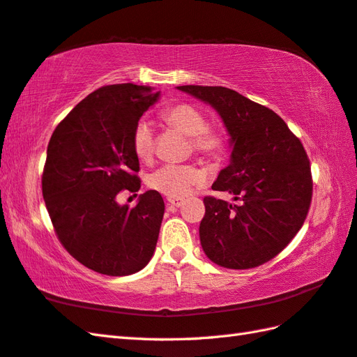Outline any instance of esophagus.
Returning <instances> with one entry per match:
<instances>
[{
  "mask_svg": "<svg viewBox=\"0 0 357 357\" xmlns=\"http://www.w3.org/2000/svg\"><path fill=\"white\" fill-rule=\"evenodd\" d=\"M167 202H169L173 207H181L184 204V199L183 198H167Z\"/></svg>",
  "mask_w": 357,
  "mask_h": 357,
  "instance_id": "1",
  "label": "esophagus"
}]
</instances>
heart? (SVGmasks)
<instances>
[{
  "instance_id": "obj_1",
  "label": "heart",
  "mask_w": 357,
  "mask_h": 357,
  "mask_svg": "<svg viewBox=\"0 0 357 357\" xmlns=\"http://www.w3.org/2000/svg\"><path fill=\"white\" fill-rule=\"evenodd\" d=\"M162 121L181 133L190 136L192 149L202 156L218 158L225 149L224 136L207 127L204 113L190 104H178L162 112ZM132 147L135 155L149 161L153 155V128L139 121L133 128ZM204 174L192 164H167L149 176V185L169 198H184L195 185L202 183Z\"/></svg>"
}]
</instances>
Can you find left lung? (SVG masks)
Returning <instances> with one entry per match:
<instances>
[{
    "mask_svg": "<svg viewBox=\"0 0 357 357\" xmlns=\"http://www.w3.org/2000/svg\"><path fill=\"white\" fill-rule=\"evenodd\" d=\"M176 89L211 105L230 136V162L211 188L238 204L204 198V253L224 268L262 265L282 252L307 218L313 183L305 150L282 118L231 89Z\"/></svg>",
    "mask_w": 357,
    "mask_h": 357,
    "instance_id": "8db88e82",
    "label": "left lung"
}]
</instances>
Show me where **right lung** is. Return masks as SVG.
I'll return each mask as SVG.
<instances>
[{
    "mask_svg": "<svg viewBox=\"0 0 357 357\" xmlns=\"http://www.w3.org/2000/svg\"><path fill=\"white\" fill-rule=\"evenodd\" d=\"M159 96L130 82L98 89L75 105L49 142L43 196L52 224L67 252L101 275H133L155 253L162 196L147 190L132 208L116 196L141 188L132 135Z\"/></svg>",
    "mask_w": 357,
    "mask_h": 357,
    "instance_id": "obj_1",
    "label": "right lung"
}]
</instances>
